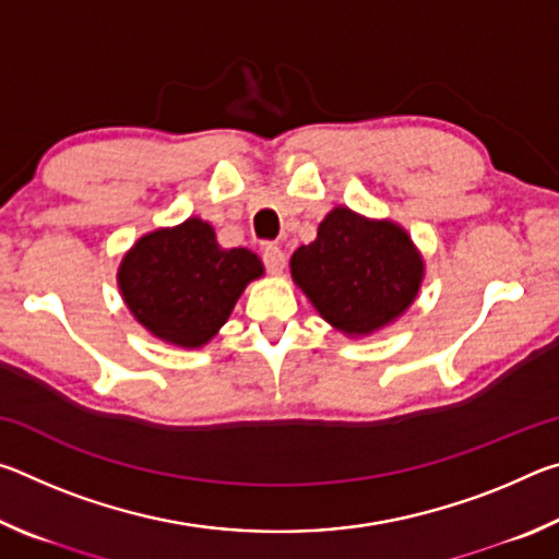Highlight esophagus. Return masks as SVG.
<instances>
[{
  "label": "esophagus",
  "mask_w": 559,
  "mask_h": 559,
  "mask_svg": "<svg viewBox=\"0 0 559 559\" xmlns=\"http://www.w3.org/2000/svg\"><path fill=\"white\" fill-rule=\"evenodd\" d=\"M263 263H266L269 273H273V276H278V273H283V269H286V253L281 251V246L276 243H266L263 246Z\"/></svg>",
  "instance_id": "1"
}]
</instances>
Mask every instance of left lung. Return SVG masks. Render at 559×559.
Instances as JSON below:
<instances>
[{
  "mask_svg": "<svg viewBox=\"0 0 559 559\" xmlns=\"http://www.w3.org/2000/svg\"><path fill=\"white\" fill-rule=\"evenodd\" d=\"M290 276L330 325L362 337L412 306L424 259L400 224L335 206L320 222L318 239L290 257Z\"/></svg>",
  "mask_w": 559,
  "mask_h": 559,
  "instance_id": "obj_1",
  "label": "left lung"
}]
</instances>
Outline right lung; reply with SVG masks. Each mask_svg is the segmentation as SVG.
<instances>
[{"label":"right lung","instance_id":"1","mask_svg":"<svg viewBox=\"0 0 559 559\" xmlns=\"http://www.w3.org/2000/svg\"><path fill=\"white\" fill-rule=\"evenodd\" d=\"M263 263L249 249H222L212 224L197 216L155 229L122 257L118 288L130 313L155 337L202 347L229 320Z\"/></svg>","mask_w":559,"mask_h":559}]
</instances>
